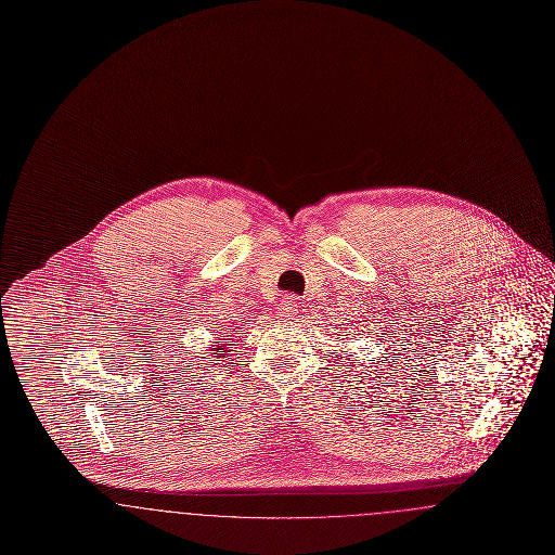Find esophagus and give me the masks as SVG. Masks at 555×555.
I'll return each mask as SVG.
<instances>
[{"label": "esophagus", "mask_w": 555, "mask_h": 555, "mask_svg": "<svg viewBox=\"0 0 555 555\" xmlns=\"http://www.w3.org/2000/svg\"><path fill=\"white\" fill-rule=\"evenodd\" d=\"M276 314L281 318H285V320L295 317V314H297V304H295V299H293V297H283V299L279 301Z\"/></svg>", "instance_id": "1"}]
</instances>
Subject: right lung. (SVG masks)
<instances>
[{
	"label": "right lung",
	"mask_w": 555,
	"mask_h": 555,
	"mask_svg": "<svg viewBox=\"0 0 555 555\" xmlns=\"http://www.w3.org/2000/svg\"><path fill=\"white\" fill-rule=\"evenodd\" d=\"M229 344H233V339H231V341H229V339H218V341H214V345L210 347V351H214L211 356H214V358H224L227 351H229V349H227V345Z\"/></svg>",
	"instance_id": "right-lung-1"
}]
</instances>
